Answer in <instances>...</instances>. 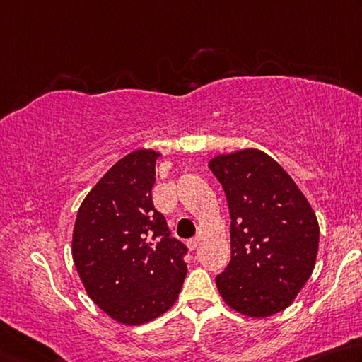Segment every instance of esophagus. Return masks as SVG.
<instances>
[{
  "label": "esophagus",
  "mask_w": 362,
  "mask_h": 362,
  "mask_svg": "<svg viewBox=\"0 0 362 362\" xmlns=\"http://www.w3.org/2000/svg\"><path fill=\"white\" fill-rule=\"evenodd\" d=\"M199 242L200 240L195 237V238H191V240H187V248L191 250V251H194V250H197V246H199Z\"/></svg>",
  "instance_id": "obj_1"
}]
</instances>
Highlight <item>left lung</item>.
Segmentation results:
<instances>
[{
    "label": "left lung",
    "instance_id": "8db88e82",
    "mask_svg": "<svg viewBox=\"0 0 362 362\" xmlns=\"http://www.w3.org/2000/svg\"><path fill=\"white\" fill-rule=\"evenodd\" d=\"M230 213V262L216 276L223 300L248 318L288 308L312 275L320 226L305 195L265 152L246 148L208 162Z\"/></svg>",
    "mask_w": 362,
    "mask_h": 362
}]
</instances>
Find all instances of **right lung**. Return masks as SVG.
<instances>
[{
  "label": "right lung",
  "mask_w": 362,
  "mask_h": 362,
  "mask_svg": "<svg viewBox=\"0 0 362 362\" xmlns=\"http://www.w3.org/2000/svg\"><path fill=\"white\" fill-rule=\"evenodd\" d=\"M154 149L120 158L86 195L71 255L86 293L111 320L139 326L173 307L187 274V248L170 238L152 205Z\"/></svg>",
  "instance_id": "add662e5"
}]
</instances>
